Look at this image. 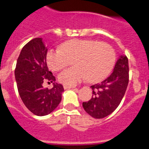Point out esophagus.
I'll return each instance as SVG.
<instances>
[{
  "label": "esophagus",
  "instance_id": "esophagus-1",
  "mask_svg": "<svg viewBox=\"0 0 149 149\" xmlns=\"http://www.w3.org/2000/svg\"><path fill=\"white\" fill-rule=\"evenodd\" d=\"M75 88L74 86H68V85H64V89H73Z\"/></svg>",
  "mask_w": 149,
  "mask_h": 149
}]
</instances>
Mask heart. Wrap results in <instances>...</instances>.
<instances>
[{
	"label": "heart",
	"instance_id": "b5f03b06",
	"mask_svg": "<svg viewBox=\"0 0 149 149\" xmlns=\"http://www.w3.org/2000/svg\"><path fill=\"white\" fill-rule=\"evenodd\" d=\"M73 59L76 67L59 75V81L65 85L76 86L86 79L93 83L103 81L115 66L116 53L107 43L74 39L62 44L61 48L51 49L46 56L48 67L54 71L62 70Z\"/></svg>",
	"mask_w": 149,
	"mask_h": 149
}]
</instances>
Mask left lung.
<instances>
[{
  "mask_svg": "<svg viewBox=\"0 0 149 149\" xmlns=\"http://www.w3.org/2000/svg\"><path fill=\"white\" fill-rule=\"evenodd\" d=\"M129 83V62L121 55L117 61L112 74L101 84L92 85L93 96L82 106L94 118H104L116 109L123 98Z\"/></svg>",
  "mask_w": 149,
  "mask_h": 149,
  "instance_id": "left-lung-1",
  "label": "left lung"
}]
</instances>
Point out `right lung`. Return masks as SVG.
I'll list each match as a JSON object with an SVG mask.
<instances>
[{"label": "right lung", "instance_id": "add662e5", "mask_svg": "<svg viewBox=\"0 0 149 149\" xmlns=\"http://www.w3.org/2000/svg\"><path fill=\"white\" fill-rule=\"evenodd\" d=\"M48 48L42 38H34L21 50L15 70L19 95L25 106L33 114L44 116L52 112L62 100L63 86L56 83L46 63ZM48 81L54 87L44 88L42 83Z\"/></svg>", "mask_w": 149, "mask_h": 149}]
</instances>
